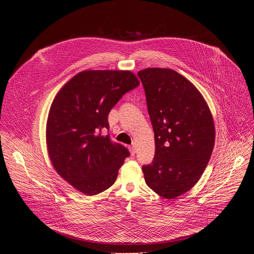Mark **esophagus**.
<instances>
[{
  "label": "esophagus",
  "mask_w": 254,
  "mask_h": 254,
  "mask_svg": "<svg viewBox=\"0 0 254 254\" xmlns=\"http://www.w3.org/2000/svg\"><path fill=\"white\" fill-rule=\"evenodd\" d=\"M129 152H130V154H131V156H133L134 154H135V148L133 147V146H131V147H129Z\"/></svg>",
  "instance_id": "34e87169"
}]
</instances>
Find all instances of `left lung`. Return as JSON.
<instances>
[{"label": "left lung", "instance_id": "8db88e82", "mask_svg": "<svg viewBox=\"0 0 254 254\" xmlns=\"http://www.w3.org/2000/svg\"><path fill=\"white\" fill-rule=\"evenodd\" d=\"M155 133L153 162L142 166L147 185L158 195L174 199L192 189L211 158L215 127L200 91L169 68L137 72Z\"/></svg>", "mask_w": 254, "mask_h": 254}]
</instances>
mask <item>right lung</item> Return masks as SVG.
<instances>
[{"label":"right lung","instance_id":"1","mask_svg":"<svg viewBox=\"0 0 254 254\" xmlns=\"http://www.w3.org/2000/svg\"><path fill=\"white\" fill-rule=\"evenodd\" d=\"M138 84L127 70H85L55 96L46 126L48 154L55 171L79 192L96 195L116 182L129 152L102 131L110 129L112 108Z\"/></svg>","mask_w":254,"mask_h":254}]
</instances>
